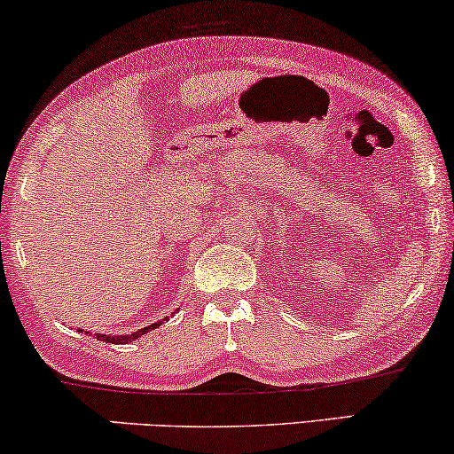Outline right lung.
Segmentation results:
<instances>
[{"label": "right lung", "mask_w": 454, "mask_h": 454, "mask_svg": "<svg viewBox=\"0 0 454 454\" xmlns=\"http://www.w3.org/2000/svg\"><path fill=\"white\" fill-rule=\"evenodd\" d=\"M163 320H169V318H163ZM163 320L154 322V325H148L145 328H138V331L132 333V334H117V337H114V334H98V333H95V339L97 340H105V343H114V345H126V343H129V340L138 339V337H142V334H146L148 331H153V328L160 326V325H163Z\"/></svg>", "instance_id": "1"}]
</instances>
